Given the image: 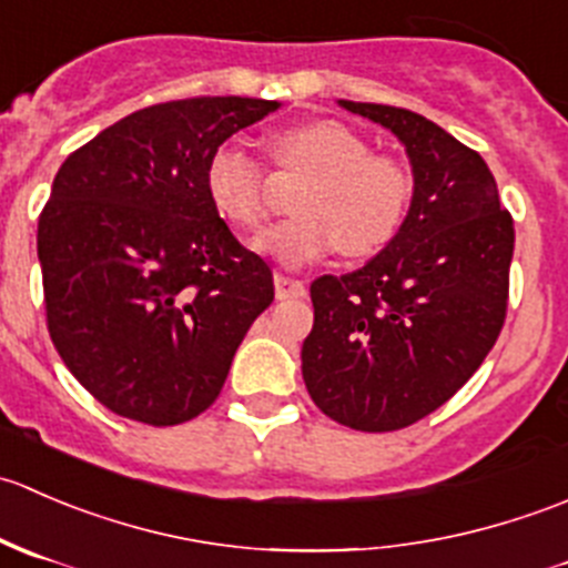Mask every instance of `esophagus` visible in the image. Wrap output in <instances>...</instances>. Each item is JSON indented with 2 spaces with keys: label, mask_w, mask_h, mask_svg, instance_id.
<instances>
[{
  "label": "esophagus",
  "mask_w": 568,
  "mask_h": 568,
  "mask_svg": "<svg viewBox=\"0 0 568 568\" xmlns=\"http://www.w3.org/2000/svg\"><path fill=\"white\" fill-rule=\"evenodd\" d=\"M305 291L307 285L302 280L285 277V274L274 277V294H277V300H300V296H305Z\"/></svg>",
  "instance_id": "34e87169"
}]
</instances>
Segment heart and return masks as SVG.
<instances>
[{
    "instance_id": "heart-1",
    "label": "heart",
    "mask_w": 568,
    "mask_h": 568,
    "mask_svg": "<svg viewBox=\"0 0 568 568\" xmlns=\"http://www.w3.org/2000/svg\"><path fill=\"white\" fill-rule=\"evenodd\" d=\"M283 170H307L294 209L255 247L300 266L341 247L368 257L398 236L412 200L409 170L390 153L371 151L368 140L335 118L288 125L274 136ZM203 186L211 205L239 231H257L266 220V170L239 142H222L205 159Z\"/></svg>"
}]
</instances>
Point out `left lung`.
Masks as SVG:
<instances>
[{
  "instance_id": "left-lung-1",
  "label": "left lung",
  "mask_w": 568,
  "mask_h": 568,
  "mask_svg": "<svg viewBox=\"0 0 568 568\" xmlns=\"http://www.w3.org/2000/svg\"><path fill=\"white\" fill-rule=\"evenodd\" d=\"M390 129L415 194L398 236L352 274L313 280L316 321L302 376L326 417L398 432L454 398L495 346L508 311L514 220L478 151L423 114L341 101Z\"/></svg>"
}]
</instances>
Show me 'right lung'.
Here are the masks:
<instances>
[{"label":"right lung","instance_id":"add662e5","mask_svg":"<svg viewBox=\"0 0 568 568\" xmlns=\"http://www.w3.org/2000/svg\"><path fill=\"white\" fill-rule=\"evenodd\" d=\"M277 101L203 95L131 112L57 170L38 220L45 326L114 415L178 426L209 409L274 300L203 186L205 159Z\"/></svg>","mask_w":568,"mask_h":568}]
</instances>
